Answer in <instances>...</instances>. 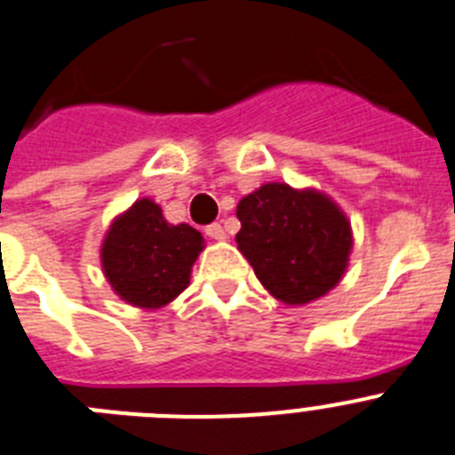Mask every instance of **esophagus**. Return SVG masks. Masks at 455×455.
<instances>
[{
	"instance_id": "34e87169",
	"label": "esophagus",
	"mask_w": 455,
	"mask_h": 455,
	"mask_svg": "<svg viewBox=\"0 0 455 455\" xmlns=\"http://www.w3.org/2000/svg\"><path fill=\"white\" fill-rule=\"evenodd\" d=\"M205 235H208V238H212V240H227V228L222 227V224H208V227H205Z\"/></svg>"
}]
</instances>
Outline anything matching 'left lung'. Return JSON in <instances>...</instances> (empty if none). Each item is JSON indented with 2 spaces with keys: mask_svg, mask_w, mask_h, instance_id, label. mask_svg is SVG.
<instances>
[{
  "mask_svg": "<svg viewBox=\"0 0 455 455\" xmlns=\"http://www.w3.org/2000/svg\"><path fill=\"white\" fill-rule=\"evenodd\" d=\"M235 215L238 250L279 302L309 304L341 282L353 231L327 195L266 183L240 199Z\"/></svg>",
  "mask_w": 455,
  "mask_h": 455,
  "instance_id": "8db88e82",
  "label": "left lung"
}]
</instances>
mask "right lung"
<instances>
[{
	"instance_id": "obj_1",
	"label": "right lung",
	"mask_w": 455,
	"mask_h": 455,
	"mask_svg": "<svg viewBox=\"0 0 455 455\" xmlns=\"http://www.w3.org/2000/svg\"><path fill=\"white\" fill-rule=\"evenodd\" d=\"M204 235L189 224H169L162 208L140 199L121 212L102 240L100 263L109 286L140 309H160L189 283Z\"/></svg>"
}]
</instances>
